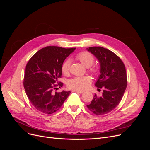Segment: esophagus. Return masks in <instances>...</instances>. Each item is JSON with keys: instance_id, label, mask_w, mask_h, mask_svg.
I'll return each mask as SVG.
<instances>
[{"instance_id": "1", "label": "esophagus", "mask_w": 150, "mask_h": 150, "mask_svg": "<svg viewBox=\"0 0 150 150\" xmlns=\"http://www.w3.org/2000/svg\"><path fill=\"white\" fill-rule=\"evenodd\" d=\"M72 92L78 93H80V94H81V93H83V91H79V90H73V91H72Z\"/></svg>"}]
</instances>
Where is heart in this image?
Returning <instances> with one entry per match:
<instances>
[{
  "instance_id": "heart-1",
  "label": "heart",
  "mask_w": 150,
  "mask_h": 150,
  "mask_svg": "<svg viewBox=\"0 0 150 150\" xmlns=\"http://www.w3.org/2000/svg\"><path fill=\"white\" fill-rule=\"evenodd\" d=\"M76 59L79 60L82 64L86 67H89L93 64L94 59L92 54L89 52L84 51L77 54ZM71 64V60L69 59H67L62 65V72L64 74H67L69 73V67ZM90 71L92 72L93 74H98L99 72V69L98 68L93 67L90 68ZM92 82L91 78L88 76H78L70 79L67 83V87L75 90L82 91L87 89L90 86Z\"/></svg>"
}]
</instances>
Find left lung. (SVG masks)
<instances>
[{"instance_id":"1","label":"left lung","mask_w":150,"mask_h":150,"mask_svg":"<svg viewBox=\"0 0 150 150\" xmlns=\"http://www.w3.org/2000/svg\"><path fill=\"white\" fill-rule=\"evenodd\" d=\"M97 58L100 64L101 74L95 86L103 88L101 96L95 94L91 104L87 107L96 115L111 112L118 105L127 86V74L124 63L110 50L102 47L86 49Z\"/></svg>"}]
</instances>
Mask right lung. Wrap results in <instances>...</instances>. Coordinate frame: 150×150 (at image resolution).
Here are the masks:
<instances>
[{
	"label": "right lung",
	"instance_id": "obj_1",
	"mask_svg": "<svg viewBox=\"0 0 150 150\" xmlns=\"http://www.w3.org/2000/svg\"><path fill=\"white\" fill-rule=\"evenodd\" d=\"M76 48L47 46L32 57L25 67L24 87L30 102L38 111L52 114L59 110L71 91L53 93L62 76V65Z\"/></svg>",
	"mask_w": 150,
	"mask_h": 150
}]
</instances>
